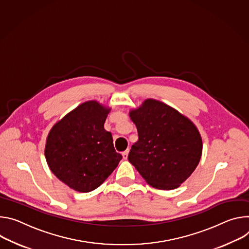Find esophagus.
<instances>
[{
	"instance_id": "34e87169",
	"label": "esophagus",
	"mask_w": 249,
	"mask_h": 249,
	"mask_svg": "<svg viewBox=\"0 0 249 249\" xmlns=\"http://www.w3.org/2000/svg\"><path fill=\"white\" fill-rule=\"evenodd\" d=\"M122 155H123L124 159H127V155H128V149H127V150H125V151H124V152L122 153Z\"/></svg>"
}]
</instances>
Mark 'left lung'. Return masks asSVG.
<instances>
[{"instance_id": "1", "label": "left lung", "mask_w": 249, "mask_h": 249, "mask_svg": "<svg viewBox=\"0 0 249 249\" xmlns=\"http://www.w3.org/2000/svg\"><path fill=\"white\" fill-rule=\"evenodd\" d=\"M139 141L130 148L128 161L152 187H179L198 166L203 143L190 120L159 101L146 100L130 112Z\"/></svg>"}]
</instances>
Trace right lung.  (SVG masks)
<instances>
[{
	"mask_svg": "<svg viewBox=\"0 0 249 249\" xmlns=\"http://www.w3.org/2000/svg\"><path fill=\"white\" fill-rule=\"evenodd\" d=\"M108 110L95 101L86 102L55 124L48 134V166L75 191L87 193L98 188L123 158L114 147L112 133L104 128Z\"/></svg>",
	"mask_w": 249,
	"mask_h": 249,
	"instance_id": "1",
	"label": "right lung"
}]
</instances>
